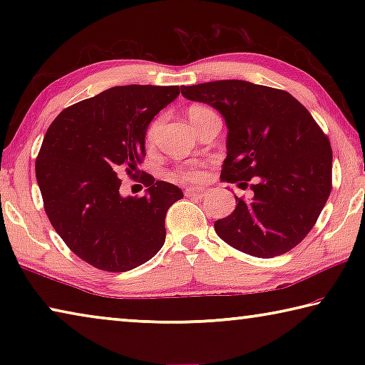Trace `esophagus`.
I'll return each mask as SVG.
<instances>
[{"instance_id": "1", "label": "esophagus", "mask_w": 365, "mask_h": 365, "mask_svg": "<svg viewBox=\"0 0 365 365\" xmlns=\"http://www.w3.org/2000/svg\"><path fill=\"white\" fill-rule=\"evenodd\" d=\"M206 193H207V190H205V188H187L185 190V195L187 196H193V197H205L206 196Z\"/></svg>"}]
</instances>
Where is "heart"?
Returning a JSON list of instances; mask_svg holds the SVG:
<instances>
[{
    "mask_svg": "<svg viewBox=\"0 0 365 365\" xmlns=\"http://www.w3.org/2000/svg\"><path fill=\"white\" fill-rule=\"evenodd\" d=\"M206 110H209V109L201 108V106L190 108V109H188L190 120L195 119L196 115L206 113ZM158 130H159V122L156 120V122L151 123L150 128H148V132H146V145H153V143H154V138H156ZM177 177L185 178V180H188V182H197V180H201V178H202V170H201L200 165L191 164V165H187V168H183V169L178 170Z\"/></svg>",
    "mask_w": 365,
    "mask_h": 365,
    "instance_id": "obj_1",
    "label": "heart"
}]
</instances>
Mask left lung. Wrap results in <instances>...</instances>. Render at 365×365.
Here are the masks:
<instances>
[{
  "label": "left lung",
  "instance_id": "left-lung-1",
  "mask_svg": "<svg viewBox=\"0 0 365 365\" xmlns=\"http://www.w3.org/2000/svg\"><path fill=\"white\" fill-rule=\"evenodd\" d=\"M225 119L224 182L252 178L255 196L238 201L215 233L232 248L256 257L285 255L317 222L331 191V148L317 122L288 91L245 80L180 86Z\"/></svg>",
  "mask_w": 365,
  "mask_h": 365
}]
</instances>
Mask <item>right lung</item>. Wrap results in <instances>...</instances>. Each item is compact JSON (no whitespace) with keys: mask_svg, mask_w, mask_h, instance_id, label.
<instances>
[{"mask_svg":"<svg viewBox=\"0 0 365 365\" xmlns=\"http://www.w3.org/2000/svg\"><path fill=\"white\" fill-rule=\"evenodd\" d=\"M178 86H113L64 109L35 163L49 222L73 255L106 272L150 261L165 242V214L182 190L148 178L145 196H122L120 172L137 177L148 125Z\"/></svg>","mask_w":365,"mask_h":365,"instance_id":"obj_1","label":"right lung"}]
</instances>
